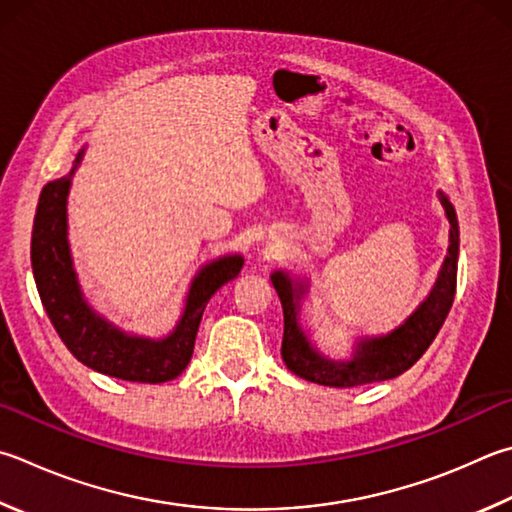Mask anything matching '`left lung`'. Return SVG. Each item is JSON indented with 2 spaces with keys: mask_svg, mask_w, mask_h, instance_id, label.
Listing matches in <instances>:
<instances>
[{
  "mask_svg": "<svg viewBox=\"0 0 512 512\" xmlns=\"http://www.w3.org/2000/svg\"><path fill=\"white\" fill-rule=\"evenodd\" d=\"M439 201L450 221V244L432 291L394 331L385 336H360L347 360L324 356L302 327L300 311L302 300L309 293V280L293 277L288 271L271 273V282L284 309L282 358L295 376L327 387H358L401 376L423 356L448 318L457 291L459 221L448 194L439 190Z\"/></svg>",
  "mask_w": 512,
  "mask_h": 512,
  "instance_id": "1",
  "label": "left lung"
}]
</instances>
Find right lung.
<instances>
[{
  "label": "right lung",
  "instance_id": "obj_1",
  "mask_svg": "<svg viewBox=\"0 0 512 512\" xmlns=\"http://www.w3.org/2000/svg\"><path fill=\"white\" fill-rule=\"evenodd\" d=\"M85 150L78 152L67 176L44 185L37 201L31 237L37 293L58 336L82 365L132 383H167L188 367L206 304L241 273L244 257L232 253L199 268L185 295L181 318L167 336L145 338L118 329L87 302L71 257L67 201Z\"/></svg>",
  "mask_w": 512,
  "mask_h": 512
}]
</instances>
